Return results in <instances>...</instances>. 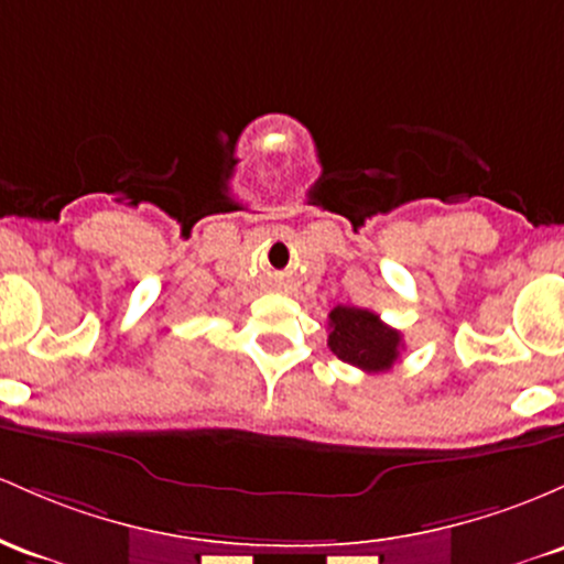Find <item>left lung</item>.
Segmentation results:
<instances>
[{"instance_id": "8db88e82", "label": "left lung", "mask_w": 564, "mask_h": 564, "mask_svg": "<svg viewBox=\"0 0 564 564\" xmlns=\"http://www.w3.org/2000/svg\"><path fill=\"white\" fill-rule=\"evenodd\" d=\"M329 348L350 367L364 372H386L395 364L404 343L401 332L382 324L377 313L337 305L329 313Z\"/></svg>"}]
</instances>
